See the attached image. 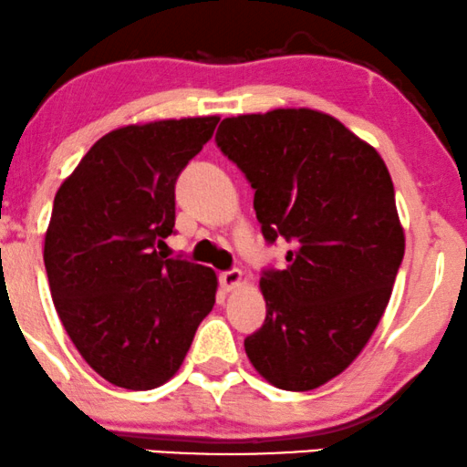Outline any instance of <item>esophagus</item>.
I'll use <instances>...</instances> for the list:
<instances>
[{"instance_id": "1", "label": "esophagus", "mask_w": 467, "mask_h": 467, "mask_svg": "<svg viewBox=\"0 0 467 467\" xmlns=\"http://www.w3.org/2000/svg\"><path fill=\"white\" fill-rule=\"evenodd\" d=\"M220 282L226 291H234V288L241 286V282H244V275H241L239 269H230V271H223L220 275Z\"/></svg>"}]
</instances>
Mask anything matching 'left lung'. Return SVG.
I'll return each mask as SVG.
<instances>
[{"label":"left lung","mask_w":467,"mask_h":467,"mask_svg":"<svg viewBox=\"0 0 467 467\" xmlns=\"http://www.w3.org/2000/svg\"><path fill=\"white\" fill-rule=\"evenodd\" d=\"M254 190L286 269L265 271L263 327L245 353L271 386L308 392L356 359L390 302L405 254L394 185L368 141L308 108L223 118L215 135Z\"/></svg>","instance_id":"obj_1"}]
</instances>
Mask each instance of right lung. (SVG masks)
I'll return each instance as SVG.
<instances>
[{"mask_svg": "<svg viewBox=\"0 0 467 467\" xmlns=\"http://www.w3.org/2000/svg\"><path fill=\"white\" fill-rule=\"evenodd\" d=\"M220 116L152 120L103 135L67 176L45 234L53 306L81 358L127 390L172 379L213 310L211 267L165 258L181 170Z\"/></svg>", "mask_w": 467, "mask_h": 467, "instance_id": "1", "label": "right lung"}]
</instances>
